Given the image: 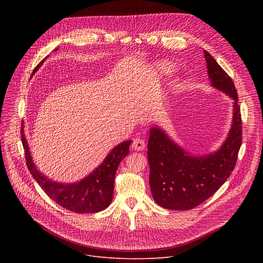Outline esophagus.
Instances as JSON below:
<instances>
[{
	"instance_id": "obj_1",
	"label": "esophagus",
	"mask_w": 263,
	"mask_h": 263,
	"mask_svg": "<svg viewBox=\"0 0 263 263\" xmlns=\"http://www.w3.org/2000/svg\"><path fill=\"white\" fill-rule=\"evenodd\" d=\"M145 146V143H144V140L143 139H140V138H135L132 142V147L134 149H136V151H142V149L144 148Z\"/></svg>"
}]
</instances>
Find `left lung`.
Returning <instances> with one entry per match:
<instances>
[{"label": "left lung", "mask_w": 263, "mask_h": 263, "mask_svg": "<svg viewBox=\"0 0 263 263\" xmlns=\"http://www.w3.org/2000/svg\"><path fill=\"white\" fill-rule=\"evenodd\" d=\"M204 54L212 86L234 100L232 127L217 151L205 156L189 155L158 127L149 130V187L154 201L165 209L190 210L209 199L233 172L241 145L242 123L234 82L207 51Z\"/></svg>", "instance_id": "8db88e82"}]
</instances>
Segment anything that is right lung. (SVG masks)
<instances>
[{"mask_svg": "<svg viewBox=\"0 0 263 263\" xmlns=\"http://www.w3.org/2000/svg\"><path fill=\"white\" fill-rule=\"evenodd\" d=\"M57 50V49H56ZM44 60L36 66L34 72L41 67ZM22 142L25 149L26 164L44 192L61 207L76 213H95L106 209L114 196L117 170L121 161L128 155L131 140L118 144L107 155L105 160L89 176L72 184L57 183L48 179L36 168L29 151L24 134V124L21 128Z\"/></svg>", "mask_w": 263, "mask_h": 263, "instance_id": "1", "label": "right lung"}]
</instances>
